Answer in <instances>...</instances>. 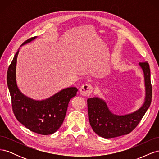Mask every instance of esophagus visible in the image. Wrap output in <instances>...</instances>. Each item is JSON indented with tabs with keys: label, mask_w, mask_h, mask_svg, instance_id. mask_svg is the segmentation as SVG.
<instances>
[{
	"label": "esophagus",
	"mask_w": 159,
	"mask_h": 159,
	"mask_svg": "<svg viewBox=\"0 0 159 159\" xmlns=\"http://www.w3.org/2000/svg\"><path fill=\"white\" fill-rule=\"evenodd\" d=\"M93 91L92 86L89 84H85L81 86L80 88V94L83 96H89Z\"/></svg>",
	"instance_id": "34e87169"
}]
</instances>
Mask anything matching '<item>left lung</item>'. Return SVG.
I'll return each mask as SVG.
<instances>
[{"instance_id":"1","label":"left lung","mask_w":159,"mask_h":159,"mask_svg":"<svg viewBox=\"0 0 159 159\" xmlns=\"http://www.w3.org/2000/svg\"><path fill=\"white\" fill-rule=\"evenodd\" d=\"M144 75L145 96L143 105L134 112L125 115L113 113L105 101L98 97L87 100L88 117L93 131L99 136L113 138L127 134L137 127L150 106L152 99L151 71L147 61L139 63Z\"/></svg>"}]
</instances>
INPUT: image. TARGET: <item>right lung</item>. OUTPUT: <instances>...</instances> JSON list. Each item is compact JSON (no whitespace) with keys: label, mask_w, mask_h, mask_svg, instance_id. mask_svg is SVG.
I'll use <instances>...</instances> for the list:
<instances>
[{"label":"right lung","mask_w":159,"mask_h":159,"mask_svg":"<svg viewBox=\"0 0 159 159\" xmlns=\"http://www.w3.org/2000/svg\"><path fill=\"white\" fill-rule=\"evenodd\" d=\"M27 40L24 46L36 39ZM19 48L7 71V85L12 99V110L18 121L31 131L51 134L56 132L64 120L70 99L76 95L78 89L70 87L42 100L32 99L19 89L16 81V63Z\"/></svg>","instance_id":"1"}]
</instances>
